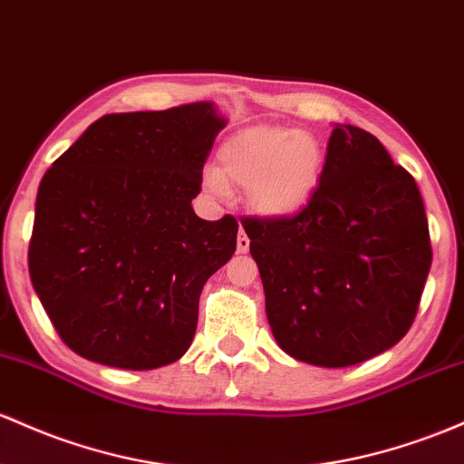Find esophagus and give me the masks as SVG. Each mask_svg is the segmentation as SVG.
Segmentation results:
<instances>
[{"label": "esophagus", "mask_w": 464, "mask_h": 464, "mask_svg": "<svg viewBox=\"0 0 464 464\" xmlns=\"http://www.w3.org/2000/svg\"><path fill=\"white\" fill-rule=\"evenodd\" d=\"M248 244H251V240H248L246 233H244V228L240 227V237H237V253H246Z\"/></svg>", "instance_id": "obj_1"}]
</instances>
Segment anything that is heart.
<instances>
[{
	"mask_svg": "<svg viewBox=\"0 0 464 464\" xmlns=\"http://www.w3.org/2000/svg\"><path fill=\"white\" fill-rule=\"evenodd\" d=\"M220 171L207 169L205 189L224 198L228 185L246 189L248 207L264 218H290L308 207L324 174V147L308 131L253 125L218 151Z\"/></svg>",
	"mask_w": 464,
	"mask_h": 464,
	"instance_id": "obj_1",
	"label": "heart"
}]
</instances>
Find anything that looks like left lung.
I'll return each instance as SVG.
<instances>
[{
  "label": "left lung",
  "mask_w": 464,
  "mask_h": 464,
  "mask_svg": "<svg viewBox=\"0 0 464 464\" xmlns=\"http://www.w3.org/2000/svg\"><path fill=\"white\" fill-rule=\"evenodd\" d=\"M242 227L273 337L293 359L345 368L407 334L431 266L430 227L414 178L370 131L334 125L308 207Z\"/></svg>",
  "instance_id": "obj_1"
}]
</instances>
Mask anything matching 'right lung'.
Returning a JSON list of instances; mask_svg holds the SVG:
<instances>
[{"instance_id": "add662e5", "label": "right lung", "mask_w": 464, "mask_h": 464, "mask_svg": "<svg viewBox=\"0 0 464 464\" xmlns=\"http://www.w3.org/2000/svg\"><path fill=\"white\" fill-rule=\"evenodd\" d=\"M224 125L207 101L105 114L45 171L28 271L79 356L154 370L189 350L202 286L237 244L236 218L191 207Z\"/></svg>"}]
</instances>
